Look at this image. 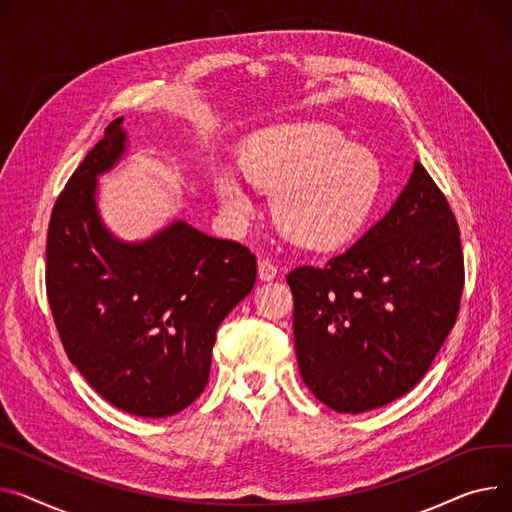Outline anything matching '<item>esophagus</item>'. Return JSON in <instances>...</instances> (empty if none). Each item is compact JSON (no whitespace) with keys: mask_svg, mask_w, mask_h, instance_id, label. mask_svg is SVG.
Listing matches in <instances>:
<instances>
[{"mask_svg":"<svg viewBox=\"0 0 512 512\" xmlns=\"http://www.w3.org/2000/svg\"><path fill=\"white\" fill-rule=\"evenodd\" d=\"M276 276H278V267L271 263L269 259H261L259 261V280L269 282V280H274Z\"/></svg>","mask_w":512,"mask_h":512,"instance_id":"esophagus-1","label":"esophagus"}]
</instances>
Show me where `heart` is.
<instances>
[{
	"instance_id": "b5f03b06",
	"label": "heart",
	"mask_w": 512,
	"mask_h": 512,
	"mask_svg": "<svg viewBox=\"0 0 512 512\" xmlns=\"http://www.w3.org/2000/svg\"><path fill=\"white\" fill-rule=\"evenodd\" d=\"M241 173L255 189L274 193L271 214L290 241L317 251L352 238L381 191L374 154L348 144L342 131L319 121L255 133L243 146ZM244 180L230 168L216 175L222 206L238 220L255 208Z\"/></svg>"
}]
</instances>
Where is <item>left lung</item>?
Masks as SVG:
<instances>
[{
    "label": "left lung",
    "instance_id": "left-lung-1",
    "mask_svg": "<svg viewBox=\"0 0 512 512\" xmlns=\"http://www.w3.org/2000/svg\"><path fill=\"white\" fill-rule=\"evenodd\" d=\"M302 381L362 414L414 389L455 327L465 284L457 218L416 162L389 214L325 267L286 276Z\"/></svg>",
    "mask_w": 512,
    "mask_h": 512
}]
</instances>
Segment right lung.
<instances>
[{
    "label": "right lung",
    "mask_w": 512,
    "mask_h": 512,
    "mask_svg": "<svg viewBox=\"0 0 512 512\" xmlns=\"http://www.w3.org/2000/svg\"><path fill=\"white\" fill-rule=\"evenodd\" d=\"M121 117L59 193L47 232L45 284L70 362L119 410L173 416L208 385L218 325L255 284L245 245L175 222L140 245L100 224L96 175L125 150Z\"/></svg>",
    "instance_id": "obj_1"
}]
</instances>
